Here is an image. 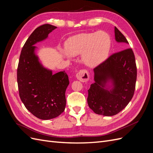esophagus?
<instances>
[{
	"mask_svg": "<svg viewBox=\"0 0 153 153\" xmlns=\"http://www.w3.org/2000/svg\"><path fill=\"white\" fill-rule=\"evenodd\" d=\"M76 77L80 81L82 82H86L89 79V72L86 69H81L76 73Z\"/></svg>",
	"mask_w": 153,
	"mask_h": 153,
	"instance_id": "esophagus-1",
	"label": "esophagus"
}]
</instances>
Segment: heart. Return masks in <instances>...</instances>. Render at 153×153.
Returning <instances> with one entry per match:
<instances>
[{
	"label": "heart",
	"instance_id": "1",
	"mask_svg": "<svg viewBox=\"0 0 153 153\" xmlns=\"http://www.w3.org/2000/svg\"><path fill=\"white\" fill-rule=\"evenodd\" d=\"M110 48V37L103 31L77 35L69 39L66 45L69 55L84 53L83 59L89 66H95L103 62L108 56Z\"/></svg>",
	"mask_w": 153,
	"mask_h": 153
}]
</instances>
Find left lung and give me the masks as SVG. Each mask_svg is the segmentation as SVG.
Segmentation results:
<instances>
[{"mask_svg": "<svg viewBox=\"0 0 153 153\" xmlns=\"http://www.w3.org/2000/svg\"><path fill=\"white\" fill-rule=\"evenodd\" d=\"M117 42L128 44V41L115 27ZM94 80L88 90L87 103L96 114L112 116L121 112L132 99L135 89L137 66L131 48L114 53L94 69ZM111 80L112 90L104 89L105 82Z\"/></svg>", "mask_w": 153, "mask_h": 153, "instance_id": "1", "label": "left lung"}]
</instances>
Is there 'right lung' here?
<instances>
[{
    "label": "right lung",
    "mask_w": 153,
    "mask_h": 153,
    "mask_svg": "<svg viewBox=\"0 0 153 153\" xmlns=\"http://www.w3.org/2000/svg\"><path fill=\"white\" fill-rule=\"evenodd\" d=\"M57 27L44 24L36 28L26 41L17 68L20 98L25 108L40 119H53L65 109V92L69 82L65 71L53 75L42 66L34 50V44L45 39Z\"/></svg>",
    "instance_id": "add662e5"
}]
</instances>
